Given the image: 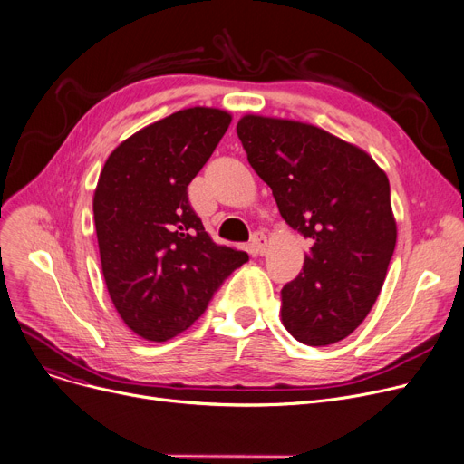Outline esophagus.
<instances>
[{
  "label": "esophagus",
  "instance_id": "obj_1",
  "mask_svg": "<svg viewBox=\"0 0 464 464\" xmlns=\"http://www.w3.org/2000/svg\"><path fill=\"white\" fill-rule=\"evenodd\" d=\"M251 245L256 255H266V247H267V237L264 232H255L251 237Z\"/></svg>",
  "mask_w": 464,
  "mask_h": 464
}]
</instances>
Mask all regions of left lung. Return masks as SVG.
<instances>
[{"label": "left lung", "mask_w": 464, "mask_h": 464, "mask_svg": "<svg viewBox=\"0 0 464 464\" xmlns=\"http://www.w3.org/2000/svg\"><path fill=\"white\" fill-rule=\"evenodd\" d=\"M237 136L286 225L311 241L281 290V316L304 344L348 337L382 290L397 225L390 181L372 157L309 123L243 116Z\"/></svg>", "instance_id": "8db88e82"}]
</instances>
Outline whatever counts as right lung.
Segmentation results:
<instances>
[{"instance_id":"add662e5","label":"right lung","mask_w":464,"mask_h":464,"mask_svg":"<svg viewBox=\"0 0 464 464\" xmlns=\"http://www.w3.org/2000/svg\"><path fill=\"white\" fill-rule=\"evenodd\" d=\"M232 116L185 108L121 142L93 197L102 276L129 328L162 343L193 325L249 255L217 245L187 187L221 142Z\"/></svg>"}]
</instances>
